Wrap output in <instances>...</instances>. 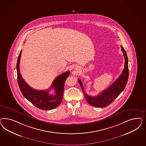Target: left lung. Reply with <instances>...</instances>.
Here are the masks:
<instances>
[{
    "mask_svg": "<svg viewBox=\"0 0 146 146\" xmlns=\"http://www.w3.org/2000/svg\"><path fill=\"white\" fill-rule=\"evenodd\" d=\"M121 48L125 58L124 69L119 78L109 87L103 90L98 95L93 97L89 96L84 93L82 82L81 80L78 79V82L82 90L84 97L90 105L97 108H104L108 106L119 95L125 88L128 81L129 73L128 58L126 51L121 45Z\"/></svg>",
    "mask_w": 146,
    "mask_h": 146,
    "instance_id": "obj_1",
    "label": "left lung"
}]
</instances>
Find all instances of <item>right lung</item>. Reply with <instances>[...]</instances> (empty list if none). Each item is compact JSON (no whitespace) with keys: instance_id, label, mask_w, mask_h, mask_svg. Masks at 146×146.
I'll return each mask as SVG.
<instances>
[{"instance_id":"right-lung-1","label":"right lung","mask_w":146,"mask_h":146,"mask_svg":"<svg viewBox=\"0 0 146 146\" xmlns=\"http://www.w3.org/2000/svg\"><path fill=\"white\" fill-rule=\"evenodd\" d=\"M21 52V51L18 57L17 70L18 84L22 95L33 104L41 110H49L57 108L62 102L63 98L64 84L67 78L70 74V71L64 72L58 76L53 80L52 85L49 89L54 88L55 92L54 94H49V89L38 90L32 88L25 82L20 74L19 65Z\"/></svg>"}]
</instances>
